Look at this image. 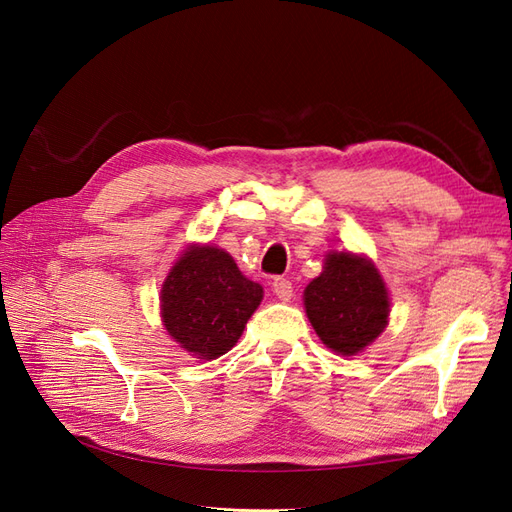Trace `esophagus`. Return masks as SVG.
Listing matches in <instances>:
<instances>
[{"label":"esophagus","mask_w":512,"mask_h":512,"mask_svg":"<svg viewBox=\"0 0 512 512\" xmlns=\"http://www.w3.org/2000/svg\"><path fill=\"white\" fill-rule=\"evenodd\" d=\"M273 292L280 301H290L292 299V282L286 280V277H275L273 280Z\"/></svg>","instance_id":"obj_1"}]
</instances>
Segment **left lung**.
<instances>
[{"label": "left lung", "mask_w": 512, "mask_h": 512, "mask_svg": "<svg viewBox=\"0 0 512 512\" xmlns=\"http://www.w3.org/2000/svg\"><path fill=\"white\" fill-rule=\"evenodd\" d=\"M305 312L322 344L337 354H359L389 324L391 301L374 262L331 252L324 271L303 292Z\"/></svg>", "instance_id": "obj_1"}]
</instances>
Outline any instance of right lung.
Here are the masks:
<instances>
[{
	"label": "right lung",
	"instance_id": "right-lung-1",
	"mask_svg": "<svg viewBox=\"0 0 512 512\" xmlns=\"http://www.w3.org/2000/svg\"><path fill=\"white\" fill-rule=\"evenodd\" d=\"M262 301L232 256L215 245H190L162 284V322L196 359H218L237 344Z\"/></svg>",
	"mask_w": 512,
	"mask_h": 512
}]
</instances>
